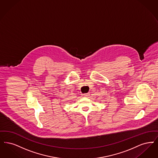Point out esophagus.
<instances>
[{"label": "esophagus", "instance_id": "obj_1", "mask_svg": "<svg viewBox=\"0 0 158 158\" xmlns=\"http://www.w3.org/2000/svg\"><path fill=\"white\" fill-rule=\"evenodd\" d=\"M90 96V94L89 93H87V94H84L83 95V96L85 98H88L89 96Z\"/></svg>", "mask_w": 158, "mask_h": 158}]
</instances>
